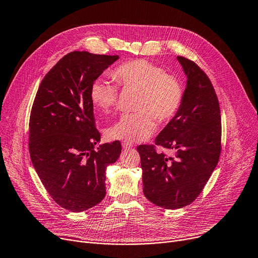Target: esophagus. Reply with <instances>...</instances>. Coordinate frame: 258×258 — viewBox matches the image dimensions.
Wrapping results in <instances>:
<instances>
[{
  "instance_id": "obj_1",
  "label": "esophagus",
  "mask_w": 258,
  "mask_h": 258,
  "mask_svg": "<svg viewBox=\"0 0 258 258\" xmlns=\"http://www.w3.org/2000/svg\"><path fill=\"white\" fill-rule=\"evenodd\" d=\"M121 146H122V148H124V149H130L133 147V144L129 143V142H122Z\"/></svg>"
}]
</instances>
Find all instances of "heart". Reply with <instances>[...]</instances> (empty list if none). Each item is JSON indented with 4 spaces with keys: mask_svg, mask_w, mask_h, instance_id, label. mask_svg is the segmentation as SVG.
I'll use <instances>...</instances> for the list:
<instances>
[{
    "mask_svg": "<svg viewBox=\"0 0 258 258\" xmlns=\"http://www.w3.org/2000/svg\"><path fill=\"white\" fill-rule=\"evenodd\" d=\"M112 78L119 87L137 89L136 110L122 114L107 130L110 140L142 142L155 130V118L159 122L172 119L181 106L183 89L178 79L149 60L133 59L117 66ZM92 105L103 113L111 111L118 96L117 86L104 79L94 80L89 89Z\"/></svg>",
    "mask_w": 258,
    "mask_h": 258,
    "instance_id": "obj_1",
    "label": "heart"
}]
</instances>
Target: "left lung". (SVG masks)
I'll return each mask as SVG.
<instances>
[{
    "label": "left lung",
    "instance_id": "left-lung-1",
    "mask_svg": "<svg viewBox=\"0 0 258 258\" xmlns=\"http://www.w3.org/2000/svg\"><path fill=\"white\" fill-rule=\"evenodd\" d=\"M187 76L181 106L159 132L155 145L173 150L157 153L140 145L144 194L154 205L173 210L190 205L203 191L222 151V118L213 85L193 60L177 56Z\"/></svg>",
    "mask_w": 258,
    "mask_h": 258
}]
</instances>
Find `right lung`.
Returning a JSON list of instances; mask_svg holds the SVG:
<instances>
[{
	"mask_svg": "<svg viewBox=\"0 0 258 258\" xmlns=\"http://www.w3.org/2000/svg\"><path fill=\"white\" fill-rule=\"evenodd\" d=\"M118 55L73 51L60 58L39 87L29 119L32 165L52 200L82 212L106 195V168L117 161L119 141L100 145L95 128L91 83Z\"/></svg>",
	"mask_w": 258,
	"mask_h": 258,
	"instance_id": "right-lung-1",
	"label": "right lung"
}]
</instances>
